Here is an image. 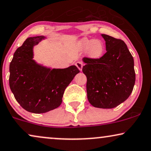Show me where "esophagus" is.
Wrapping results in <instances>:
<instances>
[{
	"label": "esophagus",
	"instance_id": "34e87169",
	"mask_svg": "<svg viewBox=\"0 0 151 151\" xmlns=\"http://www.w3.org/2000/svg\"><path fill=\"white\" fill-rule=\"evenodd\" d=\"M75 65L77 67L78 69H79L80 71L81 72L82 71V68H83V63H82L81 61H77V63H75Z\"/></svg>",
	"mask_w": 151,
	"mask_h": 151
}]
</instances>
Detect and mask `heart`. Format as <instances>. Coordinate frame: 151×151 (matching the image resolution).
Listing matches in <instances>:
<instances>
[{
    "mask_svg": "<svg viewBox=\"0 0 151 151\" xmlns=\"http://www.w3.org/2000/svg\"><path fill=\"white\" fill-rule=\"evenodd\" d=\"M77 48L81 52L87 51L88 57L93 60L101 59L105 52L103 42L100 40L89 39L87 38H83L78 42Z\"/></svg>",
    "mask_w": 151,
    "mask_h": 151,
    "instance_id": "heart-1",
    "label": "heart"
}]
</instances>
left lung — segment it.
I'll use <instances>...</instances> for the list:
<instances>
[{"mask_svg": "<svg viewBox=\"0 0 151 151\" xmlns=\"http://www.w3.org/2000/svg\"><path fill=\"white\" fill-rule=\"evenodd\" d=\"M106 53L101 59L83 58L88 101L94 107L113 108L129 97L135 82L134 59L123 41L101 35Z\"/></svg>", "mask_w": 151, "mask_h": 151, "instance_id": "obj_1", "label": "left lung"}]
</instances>
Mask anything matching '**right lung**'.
<instances>
[{
  "label": "right lung",
  "instance_id": "obj_1",
  "mask_svg": "<svg viewBox=\"0 0 151 151\" xmlns=\"http://www.w3.org/2000/svg\"><path fill=\"white\" fill-rule=\"evenodd\" d=\"M46 38L28 37L14 54L9 65V87L18 103L28 112L45 113L59 107L64 91L79 70L75 65L52 68L38 63L34 47Z\"/></svg>",
  "mask_w": 151,
  "mask_h": 151
}]
</instances>
